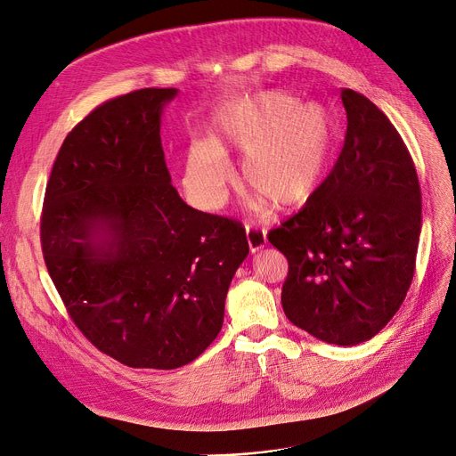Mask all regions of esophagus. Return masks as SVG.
Wrapping results in <instances>:
<instances>
[{"mask_svg":"<svg viewBox=\"0 0 456 456\" xmlns=\"http://www.w3.org/2000/svg\"><path fill=\"white\" fill-rule=\"evenodd\" d=\"M245 230H247V243H248L250 252H258L267 245V235L262 228L247 224Z\"/></svg>","mask_w":456,"mask_h":456,"instance_id":"esophagus-1","label":"esophagus"}]
</instances>
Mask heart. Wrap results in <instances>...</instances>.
Wrapping results in <instances>:
<instances>
[{
    "mask_svg": "<svg viewBox=\"0 0 456 456\" xmlns=\"http://www.w3.org/2000/svg\"><path fill=\"white\" fill-rule=\"evenodd\" d=\"M213 138L189 145L183 187L192 202L218 209L228 196L232 167L228 151H243L241 177L258 194L252 206H297L311 196L331 160L335 129L325 106L297 101L282 91L226 102L213 118Z\"/></svg>",
    "mask_w": 456,
    "mask_h": 456,
    "instance_id": "1",
    "label": "heart"
}]
</instances>
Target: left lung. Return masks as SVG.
Wrapping results in <instances>:
<instances>
[{"label": "left lung", "mask_w": 456, "mask_h": 456, "mask_svg": "<svg viewBox=\"0 0 456 456\" xmlns=\"http://www.w3.org/2000/svg\"><path fill=\"white\" fill-rule=\"evenodd\" d=\"M348 126L331 174L267 240L288 260L286 318L337 346L378 335L403 305L421 233V189L393 123L365 95L340 94Z\"/></svg>", "instance_id": "obj_1"}]
</instances>
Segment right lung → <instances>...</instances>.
<instances>
[{
  "label": "right lung",
  "mask_w": 456,
  "mask_h": 456,
  "mask_svg": "<svg viewBox=\"0 0 456 456\" xmlns=\"http://www.w3.org/2000/svg\"><path fill=\"white\" fill-rule=\"evenodd\" d=\"M175 87H145L72 129L46 185L41 243L67 313L133 369L172 370L221 333L248 254L241 223L187 206L172 187L160 116Z\"/></svg>",
  "instance_id": "obj_1"
}]
</instances>
